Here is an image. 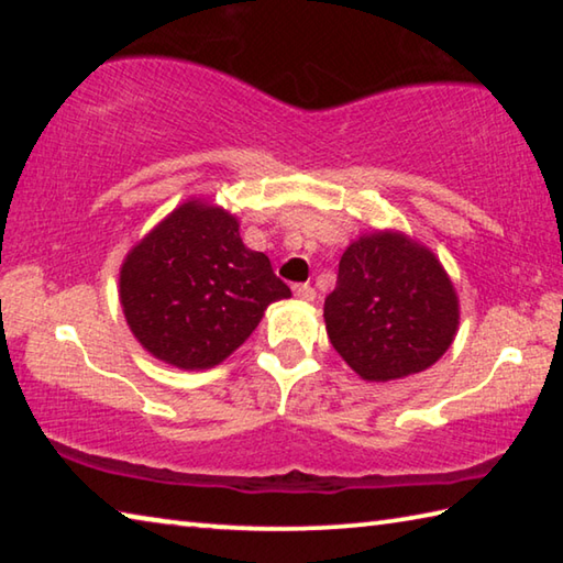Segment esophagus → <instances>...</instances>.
<instances>
[{
	"label": "esophagus",
	"mask_w": 563,
	"mask_h": 563,
	"mask_svg": "<svg viewBox=\"0 0 563 563\" xmlns=\"http://www.w3.org/2000/svg\"><path fill=\"white\" fill-rule=\"evenodd\" d=\"M292 292H295V298L302 300V302H312V300L318 298V292H316V288H312L310 283H298V285H292Z\"/></svg>",
	"instance_id": "1"
}]
</instances>
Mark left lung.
Listing matches in <instances>:
<instances>
[{"instance_id": "obj_1", "label": "left lung", "mask_w": 563, "mask_h": 563, "mask_svg": "<svg viewBox=\"0 0 563 563\" xmlns=\"http://www.w3.org/2000/svg\"><path fill=\"white\" fill-rule=\"evenodd\" d=\"M332 347L362 379L422 373L452 345L456 292L440 261L399 233L362 235L340 258L325 298Z\"/></svg>"}]
</instances>
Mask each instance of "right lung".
<instances>
[{
  "label": "right lung",
  "mask_w": 563,
  "mask_h": 563,
  "mask_svg": "<svg viewBox=\"0 0 563 563\" xmlns=\"http://www.w3.org/2000/svg\"><path fill=\"white\" fill-rule=\"evenodd\" d=\"M290 298L268 255L241 241L223 208L188 201L129 253L123 316L151 355L180 369L223 362L258 328L265 308Z\"/></svg>",
  "instance_id": "obj_1"
}]
</instances>
